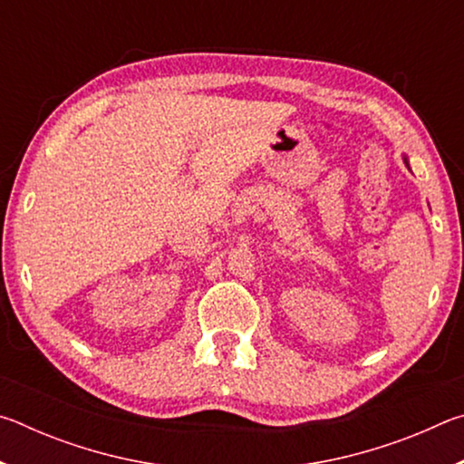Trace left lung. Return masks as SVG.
I'll return each mask as SVG.
<instances>
[{
    "label": "left lung",
    "instance_id": "8db88e82",
    "mask_svg": "<svg viewBox=\"0 0 464 464\" xmlns=\"http://www.w3.org/2000/svg\"><path fill=\"white\" fill-rule=\"evenodd\" d=\"M405 163H407V160H405Z\"/></svg>",
    "mask_w": 464,
    "mask_h": 464
}]
</instances>
